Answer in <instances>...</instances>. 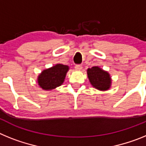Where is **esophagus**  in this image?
<instances>
[{
	"instance_id": "obj_1",
	"label": "esophagus",
	"mask_w": 146,
	"mask_h": 146,
	"mask_svg": "<svg viewBox=\"0 0 146 146\" xmlns=\"http://www.w3.org/2000/svg\"><path fill=\"white\" fill-rule=\"evenodd\" d=\"M74 68H75L76 70H80V69H82V66L81 64H77V65H75Z\"/></svg>"
}]
</instances>
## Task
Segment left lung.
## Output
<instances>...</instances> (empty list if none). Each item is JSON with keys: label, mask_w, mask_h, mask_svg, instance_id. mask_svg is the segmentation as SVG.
Wrapping results in <instances>:
<instances>
[{"label": "left lung", "mask_w": 146, "mask_h": 146, "mask_svg": "<svg viewBox=\"0 0 146 146\" xmlns=\"http://www.w3.org/2000/svg\"><path fill=\"white\" fill-rule=\"evenodd\" d=\"M87 72L89 80L94 88L101 91H106L110 88L111 79L108 72L98 66L91 67L88 69Z\"/></svg>", "instance_id": "obj_1"}]
</instances>
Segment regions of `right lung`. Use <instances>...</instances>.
Wrapping results in <instances>:
<instances>
[{"instance_id":"add662e5","label":"right lung","mask_w":146,"mask_h":146,"mask_svg":"<svg viewBox=\"0 0 146 146\" xmlns=\"http://www.w3.org/2000/svg\"><path fill=\"white\" fill-rule=\"evenodd\" d=\"M69 66L63 64H57L52 68L44 70L38 76V85L44 90H52L63 83Z\"/></svg>"}]
</instances>
